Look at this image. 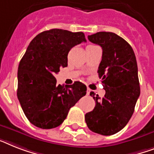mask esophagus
Returning a JSON list of instances; mask_svg holds the SVG:
<instances>
[{
  "mask_svg": "<svg viewBox=\"0 0 154 154\" xmlns=\"http://www.w3.org/2000/svg\"><path fill=\"white\" fill-rule=\"evenodd\" d=\"M90 91H91V90H90V88H87V95H89V93H90Z\"/></svg>",
  "mask_w": 154,
  "mask_h": 154,
  "instance_id": "obj_1",
  "label": "esophagus"
}]
</instances>
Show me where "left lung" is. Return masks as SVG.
<instances>
[{"mask_svg": "<svg viewBox=\"0 0 154 154\" xmlns=\"http://www.w3.org/2000/svg\"><path fill=\"white\" fill-rule=\"evenodd\" d=\"M88 38L103 50L97 73L106 92L103 98L90 92L96 106L86 113L85 122L95 133L112 135L129 122L140 96L136 57L131 45L115 33L97 32Z\"/></svg>", "mask_w": 154, "mask_h": 154, "instance_id": "left-lung-1", "label": "left lung"}]
</instances>
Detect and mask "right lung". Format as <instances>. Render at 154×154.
Instances as JSON below:
<instances>
[{
	"mask_svg": "<svg viewBox=\"0 0 154 154\" xmlns=\"http://www.w3.org/2000/svg\"><path fill=\"white\" fill-rule=\"evenodd\" d=\"M86 42L83 32L51 29L30 42L18 67L17 97L31 123L42 129L58 127L70 107L84 96L86 86L80 81L57 85L54 74L68 65V54L74 46Z\"/></svg>",
	"mask_w": 154,
	"mask_h": 154,
	"instance_id": "add662e5",
	"label": "right lung"
}]
</instances>
